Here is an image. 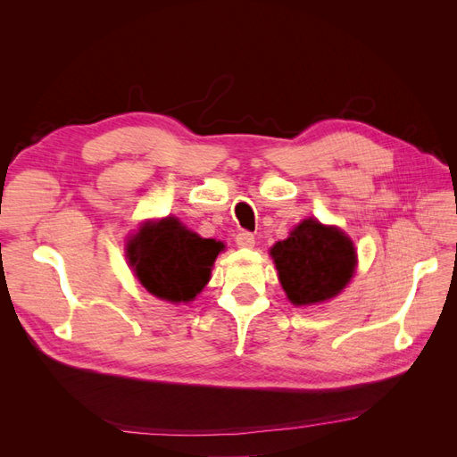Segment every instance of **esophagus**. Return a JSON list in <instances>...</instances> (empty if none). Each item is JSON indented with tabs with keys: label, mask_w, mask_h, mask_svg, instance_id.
<instances>
[{
	"label": "esophagus",
	"mask_w": 457,
	"mask_h": 457,
	"mask_svg": "<svg viewBox=\"0 0 457 457\" xmlns=\"http://www.w3.org/2000/svg\"><path fill=\"white\" fill-rule=\"evenodd\" d=\"M253 244H255V237L252 232L242 230V232L237 234V245L238 247H253Z\"/></svg>",
	"instance_id": "34e87169"
}]
</instances>
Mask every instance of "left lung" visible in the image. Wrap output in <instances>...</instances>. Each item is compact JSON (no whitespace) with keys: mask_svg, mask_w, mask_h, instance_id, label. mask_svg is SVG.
<instances>
[{"mask_svg":"<svg viewBox=\"0 0 457 457\" xmlns=\"http://www.w3.org/2000/svg\"><path fill=\"white\" fill-rule=\"evenodd\" d=\"M270 255L294 305L336 297L351 280L356 265L353 242L336 227H324L316 219L303 220L287 240L274 244Z\"/></svg>","mask_w":457,"mask_h":457,"instance_id":"left-lung-1","label":"left lung"}]
</instances>
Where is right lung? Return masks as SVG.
Here are the masks:
<instances>
[{"label": "right lung", "instance_id": "add662e5", "mask_svg": "<svg viewBox=\"0 0 457 457\" xmlns=\"http://www.w3.org/2000/svg\"><path fill=\"white\" fill-rule=\"evenodd\" d=\"M223 244L200 238L177 219L148 223L128 244V257L139 282L152 295L171 303H187L210 282L217 253Z\"/></svg>", "mask_w": 457, "mask_h": 457}]
</instances>
